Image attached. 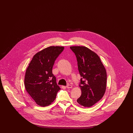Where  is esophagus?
<instances>
[{
    "label": "esophagus",
    "instance_id": "esophagus-1",
    "mask_svg": "<svg viewBox=\"0 0 133 133\" xmlns=\"http://www.w3.org/2000/svg\"><path fill=\"white\" fill-rule=\"evenodd\" d=\"M66 87H67V88H72V86L71 85H70V84H68L67 86H66Z\"/></svg>",
    "mask_w": 133,
    "mask_h": 133
}]
</instances>
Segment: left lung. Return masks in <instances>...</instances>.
Segmentation results:
<instances>
[{
  "label": "left lung",
  "mask_w": 133,
  "mask_h": 133,
  "mask_svg": "<svg viewBox=\"0 0 133 133\" xmlns=\"http://www.w3.org/2000/svg\"><path fill=\"white\" fill-rule=\"evenodd\" d=\"M77 58L78 68L82 77L79 87L81 95L77 101L90 107L99 101L107 87V73L99 56L85 46H71Z\"/></svg>",
  "instance_id": "1"
}]
</instances>
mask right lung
<instances>
[{
	"mask_svg": "<svg viewBox=\"0 0 133 133\" xmlns=\"http://www.w3.org/2000/svg\"><path fill=\"white\" fill-rule=\"evenodd\" d=\"M64 49L62 46H50L38 52L26 70L24 85L26 91L40 106L50 105L61 89L52 74V68Z\"/></svg>",
	"mask_w": 133,
	"mask_h": 133,
	"instance_id": "add662e5",
	"label": "right lung"
}]
</instances>
